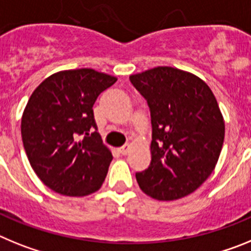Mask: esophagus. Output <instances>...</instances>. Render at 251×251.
Listing matches in <instances>:
<instances>
[{
    "label": "esophagus",
    "instance_id": "esophagus-1",
    "mask_svg": "<svg viewBox=\"0 0 251 251\" xmlns=\"http://www.w3.org/2000/svg\"><path fill=\"white\" fill-rule=\"evenodd\" d=\"M129 152H130V145H129V143H127V145H124L123 147L119 148V153H121V154H123V156L128 154Z\"/></svg>",
    "mask_w": 251,
    "mask_h": 251
}]
</instances>
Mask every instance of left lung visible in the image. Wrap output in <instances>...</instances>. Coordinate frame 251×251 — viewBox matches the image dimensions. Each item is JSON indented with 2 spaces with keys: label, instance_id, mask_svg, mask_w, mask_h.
Listing matches in <instances>:
<instances>
[{
  "label": "left lung",
  "instance_id": "1",
  "mask_svg": "<svg viewBox=\"0 0 251 251\" xmlns=\"http://www.w3.org/2000/svg\"><path fill=\"white\" fill-rule=\"evenodd\" d=\"M129 80L147 100L152 123V159L137 182L156 200L182 199L205 182L220 156L225 122L216 98L200 77L171 66Z\"/></svg>",
  "mask_w": 251,
  "mask_h": 251
}]
</instances>
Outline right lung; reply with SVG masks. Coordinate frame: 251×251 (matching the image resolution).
<instances>
[{
    "label": "right lung",
    "instance_id": "right-lung-1",
    "mask_svg": "<svg viewBox=\"0 0 251 251\" xmlns=\"http://www.w3.org/2000/svg\"><path fill=\"white\" fill-rule=\"evenodd\" d=\"M115 81L93 69L64 70L31 94L21 119L22 142L32 170L52 191L80 197L103 185L113 156L97 132L93 105Z\"/></svg>",
    "mask_w": 251,
    "mask_h": 251
}]
</instances>
